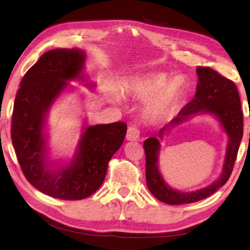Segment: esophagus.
I'll return each mask as SVG.
<instances>
[{"instance_id": "1", "label": "esophagus", "mask_w": 250, "mask_h": 250, "mask_svg": "<svg viewBox=\"0 0 250 250\" xmlns=\"http://www.w3.org/2000/svg\"><path fill=\"white\" fill-rule=\"evenodd\" d=\"M140 138V130L137 126H129L128 131H126V140L129 141H137Z\"/></svg>"}]
</instances>
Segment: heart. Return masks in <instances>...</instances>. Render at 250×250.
<instances>
[{"mask_svg": "<svg viewBox=\"0 0 250 250\" xmlns=\"http://www.w3.org/2000/svg\"><path fill=\"white\" fill-rule=\"evenodd\" d=\"M167 82L164 74H149L130 79L125 90L138 98H149L143 109L145 116L150 121H162L171 115L181 90L177 78Z\"/></svg>", "mask_w": 250, "mask_h": 250, "instance_id": "b5f03b06", "label": "heart"}]
</instances>
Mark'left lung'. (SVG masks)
Wrapping results in <instances>:
<instances>
[{
  "label": "left lung",
  "instance_id": "8db88e82",
  "mask_svg": "<svg viewBox=\"0 0 250 250\" xmlns=\"http://www.w3.org/2000/svg\"><path fill=\"white\" fill-rule=\"evenodd\" d=\"M198 83L195 97L179 112L170 125L160 130L162 138L164 130L189 119L197 113H210L217 118L228 135L225 163L222 175L213 184L195 192L184 193L175 191L168 186L161 176L158 168L160 142L155 137L146 139L143 143L146 152V179L150 192L159 201L168 205H181L194 203L208 197L226 183L234 168L243 138V111L238 90L234 82L218 74L208 67H197Z\"/></svg>",
  "mask_w": 250,
  "mask_h": 250
}]
</instances>
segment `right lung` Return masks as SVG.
Returning a JSON list of instances; mask_svg holds the SVG:
<instances>
[{
    "label": "right lung",
    "mask_w": 250,
    "mask_h": 250,
    "mask_svg": "<svg viewBox=\"0 0 250 250\" xmlns=\"http://www.w3.org/2000/svg\"><path fill=\"white\" fill-rule=\"evenodd\" d=\"M84 57L78 48H56L42 55L21 82L12 115V142L23 174L42 193L67 201L83 200L100 188L126 132L122 121L84 126L68 166L47 160L46 113L67 87L66 80H84Z\"/></svg>",
    "instance_id": "right-lung-1"
}]
</instances>
